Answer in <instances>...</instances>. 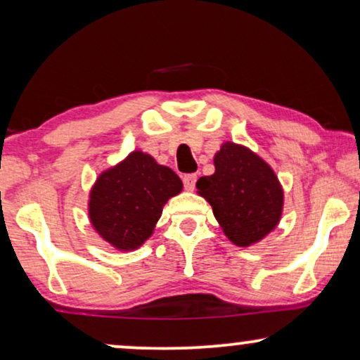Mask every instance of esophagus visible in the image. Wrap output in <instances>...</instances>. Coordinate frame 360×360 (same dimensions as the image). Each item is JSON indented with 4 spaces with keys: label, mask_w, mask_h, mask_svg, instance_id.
<instances>
[{
    "label": "esophagus",
    "mask_w": 360,
    "mask_h": 360,
    "mask_svg": "<svg viewBox=\"0 0 360 360\" xmlns=\"http://www.w3.org/2000/svg\"><path fill=\"white\" fill-rule=\"evenodd\" d=\"M196 184V175L195 174H186L184 175V186L186 190H193Z\"/></svg>",
    "instance_id": "34e87169"
}]
</instances>
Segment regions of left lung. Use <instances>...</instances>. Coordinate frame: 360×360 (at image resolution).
I'll list each match as a JSON object with an SVG mask.
<instances>
[{"label":"left lung","mask_w":360,"mask_h":360,"mask_svg":"<svg viewBox=\"0 0 360 360\" xmlns=\"http://www.w3.org/2000/svg\"><path fill=\"white\" fill-rule=\"evenodd\" d=\"M216 172L196 181L229 240L239 248L259 243L278 224L283 191L274 170L243 146L226 142L214 155Z\"/></svg>","instance_id":"8db88e82"}]
</instances>
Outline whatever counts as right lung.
<instances>
[{"mask_svg": "<svg viewBox=\"0 0 360 360\" xmlns=\"http://www.w3.org/2000/svg\"><path fill=\"white\" fill-rule=\"evenodd\" d=\"M180 191L181 180L174 170L132 152L96 180L90 193L91 224L116 249H137L152 234L167 200Z\"/></svg>", "mask_w": 360, "mask_h": 360, "instance_id": "obj_1", "label": "right lung"}]
</instances>
